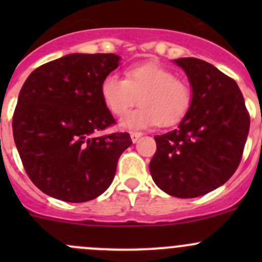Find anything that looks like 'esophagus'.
<instances>
[{"label":"esophagus","mask_w":262,"mask_h":262,"mask_svg":"<svg viewBox=\"0 0 262 262\" xmlns=\"http://www.w3.org/2000/svg\"><path fill=\"white\" fill-rule=\"evenodd\" d=\"M141 137H142V133H139V132H132L130 133V138L132 141H133V143H136Z\"/></svg>","instance_id":"obj_1"}]
</instances>
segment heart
Listing matches in <instances>:
<instances>
[{"label": "heart", "instance_id": "1", "mask_svg": "<svg viewBox=\"0 0 262 262\" xmlns=\"http://www.w3.org/2000/svg\"><path fill=\"white\" fill-rule=\"evenodd\" d=\"M100 95L115 116L125 114L138 100L141 105L120 121L125 129H147L157 124L175 125L187 115L192 105L189 84L153 62L132 66L124 78L107 75L100 84Z\"/></svg>", "mask_w": 262, "mask_h": 262}]
</instances>
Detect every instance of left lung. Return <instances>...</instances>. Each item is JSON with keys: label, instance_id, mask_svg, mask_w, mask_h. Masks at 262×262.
Masks as SVG:
<instances>
[{"label": "left lung", "instance_id": "left-lung-1", "mask_svg": "<svg viewBox=\"0 0 262 262\" xmlns=\"http://www.w3.org/2000/svg\"><path fill=\"white\" fill-rule=\"evenodd\" d=\"M192 89L190 112L179 128L156 136L149 163L153 181L176 198H196L236 172L250 130V114L233 78L205 60H175Z\"/></svg>", "mask_w": 262, "mask_h": 262}]
</instances>
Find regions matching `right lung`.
Instances as JSON below:
<instances>
[{"mask_svg": "<svg viewBox=\"0 0 262 262\" xmlns=\"http://www.w3.org/2000/svg\"><path fill=\"white\" fill-rule=\"evenodd\" d=\"M119 59L113 53L68 54L36 68L21 87L12 116L15 144L29 179L44 194L82 203L113 182L130 136L96 133L116 123L100 84Z\"/></svg>", "mask_w": 262, "mask_h": 262, "instance_id": "right-lung-1", "label": "right lung"}]
</instances>
